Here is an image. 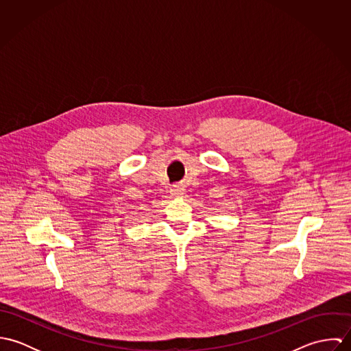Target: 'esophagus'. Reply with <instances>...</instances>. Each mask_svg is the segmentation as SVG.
I'll use <instances>...</instances> for the list:
<instances>
[{
    "instance_id": "34e87169",
    "label": "esophagus",
    "mask_w": 351,
    "mask_h": 351,
    "mask_svg": "<svg viewBox=\"0 0 351 351\" xmlns=\"http://www.w3.org/2000/svg\"><path fill=\"white\" fill-rule=\"evenodd\" d=\"M170 193L174 197H182L185 195V188L182 185H173L170 189Z\"/></svg>"
}]
</instances>
